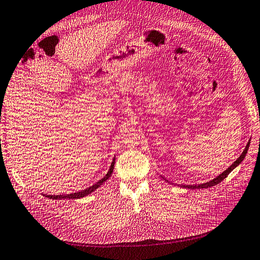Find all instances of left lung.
Returning <instances> with one entry per match:
<instances>
[{
	"label": "left lung",
	"instance_id": "8db88e82",
	"mask_svg": "<svg viewBox=\"0 0 260 260\" xmlns=\"http://www.w3.org/2000/svg\"><path fill=\"white\" fill-rule=\"evenodd\" d=\"M249 145H250V141L247 143L246 147L244 149V152L241 153V155L239 156V157L236 160H235L233 164L227 168L226 171H224L221 174H219L217 177L213 178L212 180H209V182H207V183H203V184H198V185H180V187H183V188H188V189H203V188H209V187H213V186H215L217 184H219L220 182H222V180H224L228 176L229 173L233 172V170H235V168H236L237 166H239L240 162L245 159L246 155H247V152H248V149H249ZM162 179H164L165 182H167L165 178H162Z\"/></svg>",
	"mask_w": 260,
	"mask_h": 260
}]
</instances>
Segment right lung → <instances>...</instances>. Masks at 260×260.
Returning a JSON list of instances; mask_svg holds the SVG:
<instances>
[{"instance_id": "obj_1", "label": "right lung", "mask_w": 260, "mask_h": 260, "mask_svg": "<svg viewBox=\"0 0 260 260\" xmlns=\"http://www.w3.org/2000/svg\"><path fill=\"white\" fill-rule=\"evenodd\" d=\"M114 165H115V157L113 158L112 164L110 166V170H108V172H107V174L105 175V176L103 177L102 179H100L98 183H95L94 185L88 187V188H85V189H83L81 191L72 192V194H66V195H43V196H45L46 198H50V199H78V198L85 197V196L89 195L90 192H93L94 190L98 189L99 187H101V185L104 184L106 180L111 177V175H112L113 170H114Z\"/></svg>"}]
</instances>
